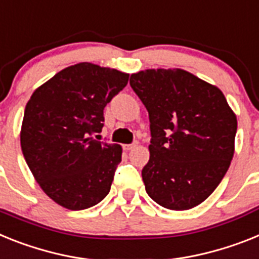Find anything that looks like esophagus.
<instances>
[{
  "instance_id": "34e87169",
  "label": "esophagus",
  "mask_w": 259,
  "mask_h": 259,
  "mask_svg": "<svg viewBox=\"0 0 259 259\" xmlns=\"http://www.w3.org/2000/svg\"><path fill=\"white\" fill-rule=\"evenodd\" d=\"M138 146V143H132V145H123V150H126V151H130V150H133L134 147Z\"/></svg>"
}]
</instances>
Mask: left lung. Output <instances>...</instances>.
Returning a JSON list of instances; mask_svg holds the SVG:
<instances>
[{
    "instance_id": "8db88e82",
    "label": "left lung",
    "mask_w": 259,
    "mask_h": 259,
    "mask_svg": "<svg viewBox=\"0 0 259 259\" xmlns=\"http://www.w3.org/2000/svg\"><path fill=\"white\" fill-rule=\"evenodd\" d=\"M150 118L146 192L162 207L187 210L220 184L234 154L236 113L213 84L180 68L132 73Z\"/></svg>"
}]
</instances>
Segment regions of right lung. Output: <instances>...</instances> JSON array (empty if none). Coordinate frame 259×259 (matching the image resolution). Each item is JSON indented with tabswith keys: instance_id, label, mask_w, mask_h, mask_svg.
I'll list each match as a JSON object with an SVG mask.
<instances>
[{
	"instance_id": "right-lung-1",
	"label": "right lung",
	"mask_w": 259,
	"mask_h": 259,
	"mask_svg": "<svg viewBox=\"0 0 259 259\" xmlns=\"http://www.w3.org/2000/svg\"><path fill=\"white\" fill-rule=\"evenodd\" d=\"M129 73L93 63L62 69L32 92L21 126V149L43 192L71 210L109 193L122 155L117 143L93 140L104 108L127 84Z\"/></svg>"
}]
</instances>
